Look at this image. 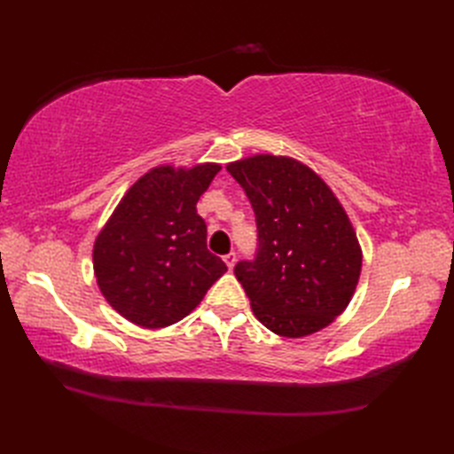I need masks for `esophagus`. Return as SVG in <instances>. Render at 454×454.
Wrapping results in <instances>:
<instances>
[{
	"label": "esophagus",
	"mask_w": 454,
	"mask_h": 454,
	"mask_svg": "<svg viewBox=\"0 0 454 454\" xmlns=\"http://www.w3.org/2000/svg\"><path fill=\"white\" fill-rule=\"evenodd\" d=\"M223 261H225L229 269H232V267H235V263H237V254H235V252H229V254L223 257Z\"/></svg>",
	"instance_id": "esophagus-1"
}]
</instances>
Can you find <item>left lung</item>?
Returning <instances> with one entry per match:
<instances>
[{
  "mask_svg": "<svg viewBox=\"0 0 454 454\" xmlns=\"http://www.w3.org/2000/svg\"><path fill=\"white\" fill-rule=\"evenodd\" d=\"M227 172L255 214V257L235 267L255 318L282 337L320 332L348 307L362 270L345 208L318 174L290 157L254 155Z\"/></svg>",
  "mask_w": 454,
  "mask_h": 454,
  "instance_id": "1",
  "label": "left lung"
}]
</instances>
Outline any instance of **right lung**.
<instances>
[{
    "mask_svg": "<svg viewBox=\"0 0 454 454\" xmlns=\"http://www.w3.org/2000/svg\"><path fill=\"white\" fill-rule=\"evenodd\" d=\"M219 164L157 167L144 174L96 237L92 263L102 295L136 325L157 329L193 310L227 265L206 248L197 202Z\"/></svg>",
    "mask_w": 454,
    "mask_h": 454,
    "instance_id": "right-lung-1",
    "label": "right lung"
}]
</instances>
